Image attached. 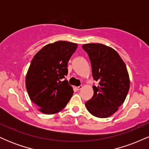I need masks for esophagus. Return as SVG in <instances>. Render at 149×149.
<instances>
[{"label":"esophagus","instance_id":"34e87169","mask_svg":"<svg viewBox=\"0 0 149 149\" xmlns=\"http://www.w3.org/2000/svg\"><path fill=\"white\" fill-rule=\"evenodd\" d=\"M83 88V85H80V86L77 87L76 89H77V90H81V89Z\"/></svg>","mask_w":149,"mask_h":149}]
</instances>
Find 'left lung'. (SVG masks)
Masks as SVG:
<instances>
[{
	"mask_svg": "<svg viewBox=\"0 0 149 149\" xmlns=\"http://www.w3.org/2000/svg\"><path fill=\"white\" fill-rule=\"evenodd\" d=\"M88 54L92 76L99 82L93 85L94 95L85 103L87 109L97 118H108L124 103L130 89V77L122 58L114 49L104 44L88 43L82 46Z\"/></svg>",
	"mask_w": 149,
	"mask_h": 149,
	"instance_id": "obj_1",
	"label": "left lung"
}]
</instances>
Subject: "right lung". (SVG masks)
I'll list each match as a JSON object with an SVG mask.
<instances>
[{"mask_svg": "<svg viewBox=\"0 0 149 149\" xmlns=\"http://www.w3.org/2000/svg\"><path fill=\"white\" fill-rule=\"evenodd\" d=\"M78 44L54 42L44 46L33 59L26 76L30 100L45 114H54L66 107L73 93L68 81L61 79L68 73V62Z\"/></svg>", "mask_w": 149, "mask_h": 149, "instance_id": "add662e5", "label": "right lung"}]
</instances>
